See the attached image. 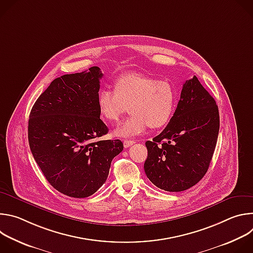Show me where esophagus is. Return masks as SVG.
I'll return each mask as SVG.
<instances>
[{"label":"esophagus","mask_w":253,"mask_h":253,"mask_svg":"<svg viewBox=\"0 0 253 253\" xmlns=\"http://www.w3.org/2000/svg\"><path fill=\"white\" fill-rule=\"evenodd\" d=\"M134 143H135V141H134V140H124V142H123V144H124V147H125V148H128V147L132 146Z\"/></svg>","instance_id":"1"}]
</instances>
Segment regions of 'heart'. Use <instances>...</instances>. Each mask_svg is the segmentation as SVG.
Returning <instances> with one entry per match:
<instances>
[{
    "label": "heart",
    "instance_id": "heart-1",
    "mask_svg": "<svg viewBox=\"0 0 253 253\" xmlns=\"http://www.w3.org/2000/svg\"><path fill=\"white\" fill-rule=\"evenodd\" d=\"M178 101V92L168 80H157L139 73L120 76L114 83V91L102 89L97 103L103 118L118 122L127 112L130 117L115 130L119 137H131L151 129L164 127L172 118Z\"/></svg>",
    "mask_w": 253,
    "mask_h": 253
}]
</instances>
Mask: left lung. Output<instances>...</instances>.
<instances>
[{
	"label": "left lung",
	"instance_id": "8db88e82",
	"mask_svg": "<svg viewBox=\"0 0 253 253\" xmlns=\"http://www.w3.org/2000/svg\"><path fill=\"white\" fill-rule=\"evenodd\" d=\"M218 132V107L194 76L183 84L168 125L145 143L144 170L150 181L169 192L194 186L208 170Z\"/></svg>",
	"mask_w": 253,
	"mask_h": 253
}]
</instances>
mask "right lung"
I'll list each match as a JSON object with an SVG mask.
<instances>
[{"label":"right lung","instance_id":"1","mask_svg":"<svg viewBox=\"0 0 253 253\" xmlns=\"http://www.w3.org/2000/svg\"><path fill=\"white\" fill-rule=\"evenodd\" d=\"M102 77L94 66L56 78L30 113L28 139L34 159L48 182L70 197L94 194L123 150L119 139H99L108 133L97 103Z\"/></svg>","mask_w":253,"mask_h":253}]
</instances>
